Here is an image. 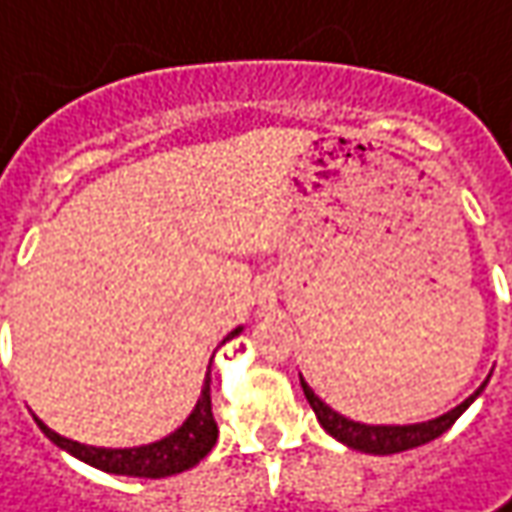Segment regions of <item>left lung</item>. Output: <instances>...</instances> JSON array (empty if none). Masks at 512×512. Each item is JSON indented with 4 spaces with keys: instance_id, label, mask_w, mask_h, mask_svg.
Listing matches in <instances>:
<instances>
[{
    "instance_id": "left-lung-1",
    "label": "left lung",
    "mask_w": 512,
    "mask_h": 512,
    "mask_svg": "<svg viewBox=\"0 0 512 512\" xmlns=\"http://www.w3.org/2000/svg\"><path fill=\"white\" fill-rule=\"evenodd\" d=\"M487 381L467 401H461L458 407L444 412V415H438V418L421 421V424H361V421H352V418H346L341 412H335L329 404H323L303 378H300V387H303V395H306L309 407L318 415V424L335 441L346 444L349 450L369 453V456H392V453H404V450H412V447H421V444H427V441H433L438 435L447 433L458 421V415L467 410L478 395L484 392Z\"/></svg>"
}]
</instances>
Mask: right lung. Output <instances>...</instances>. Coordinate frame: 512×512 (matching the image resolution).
Here are the masks:
<instances>
[{"instance_id":"obj_1","label":"right lung","mask_w":512,"mask_h":512,"mask_svg":"<svg viewBox=\"0 0 512 512\" xmlns=\"http://www.w3.org/2000/svg\"><path fill=\"white\" fill-rule=\"evenodd\" d=\"M243 332V326L232 329L226 341H232ZM34 421L39 424V430L54 441L59 450L71 453L79 461L97 467L102 473H114V476H134V478H166L177 476L183 470H189L194 464H200L203 458L212 453L214 441H217V424L212 415V367L206 369L203 378V389L200 398L194 404V410L189 412V418L166 438L151 441L143 447H123V450H111V447H91V444H79L71 441L65 435L54 433L48 424H42L34 415Z\"/></svg>"}]
</instances>
